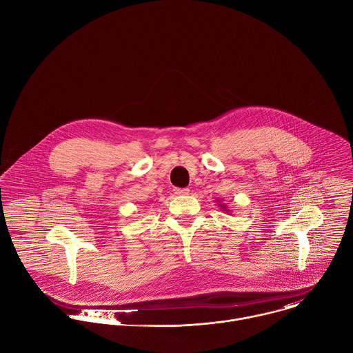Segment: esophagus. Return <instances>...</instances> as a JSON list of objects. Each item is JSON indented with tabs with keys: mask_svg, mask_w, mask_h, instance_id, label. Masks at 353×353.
I'll return each instance as SVG.
<instances>
[{
	"mask_svg": "<svg viewBox=\"0 0 353 353\" xmlns=\"http://www.w3.org/2000/svg\"><path fill=\"white\" fill-rule=\"evenodd\" d=\"M173 191H174L176 195H188L190 194L188 188H174Z\"/></svg>",
	"mask_w": 353,
	"mask_h": 353,
	"instance_id": "obj_1",
	"label": "esophagus"
}]
</instances>
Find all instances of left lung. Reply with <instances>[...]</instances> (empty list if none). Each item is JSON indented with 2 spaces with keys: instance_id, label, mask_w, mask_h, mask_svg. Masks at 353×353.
<instances>
[{
  "instance_id": "8db88e82",
  "label": "left lung",
  "mask_w": 353,
  "mask_h": 353,
  "mask_svg": "<svg viewBox=\"0 0 353 353\" xmlns=\"http://www.w3.org/2000/svg\"><path fill=\"white\" fill-rule=\"evenodd\" d=\"M216 202H219V201H216ZM218 208H221V210H223L225 212H230V210L228 209V206H226L225 203H221V202H219V203H218Z\"/></svg>"
}]
</instances>
